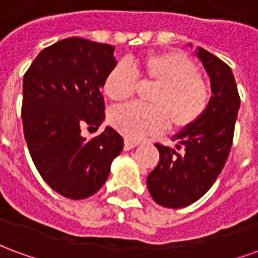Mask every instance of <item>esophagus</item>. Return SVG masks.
Returning <instances> with one entry per match:
<instances>
[{"label":"esophagus","mask_w":258,"mask_h":258,"mask_svg":"<svg viewBox=\"0 0 258 258\" xmlns=\"http://www.w3.org/2000/svg\"><path fill=\"white\" fill-rule=\"evenodd\" d=\"M137 145H138V142L125 140V141H124V151H130V149H134Z\"/></svg>","instance_id":"34e87169"}]
</instances>
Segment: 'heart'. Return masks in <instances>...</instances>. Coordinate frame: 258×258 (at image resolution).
Returning a JSON list of instances; mask_svg holds the SVG:
<instances>
[{
	"instance_id": "b5f03b06",
	"label": "heart",
	"mask_w": 258,
	"mask_h": 258,
	"mask_svg": "<svg viewBox=\"0 0 258 258\" xmlns=\"http://www.w3.org/2000/svg\"><path fill=\"white\" fill-rule=\"evenodd\" d=\"M156 87L149 95L151 105L128 103L109 113V121L130 140L155 135L166 128L181 131L192 127L205 114L210 102V90L199 76L192 59L179 51L149 53L133 66L118 62L103 81L109 99L123 102L134 95L138 78Z\"/></svg>"
}]
</instances>
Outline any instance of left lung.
I'll return each instance as SVG.
<instances>
[{"mask_svg":"<svg viewBox=\"0 0 258 258\" xmlns=\"http://www.w3.org/2000/svg\"><path fill=\"white\" fill-rule=\"evenodd\" d=\"M196 56L210 77L211 98L198 123L173 137L177 149L156 144L160 159L148 175V189L157 205L181 209L210 189L225 166L232 146L240 98L232 70L203 48Z\"/></svg>","mask_w":258,"mask_h":258,"instance_id":"8db88e82","label":"left lung"}]
</instances>
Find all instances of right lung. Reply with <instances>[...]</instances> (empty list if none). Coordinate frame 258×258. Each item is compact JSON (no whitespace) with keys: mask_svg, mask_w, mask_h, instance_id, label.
Here are the masks:
<instances>
[{"mask_svg":"<svg viewBox=\"0 0 258 258\" xmlns=\"http://www.w3.org/2000/svg\"><path fill=\"white\" fill-rule=\"evenodd\" d=\"M114 47L70 37L42 49L23 77L22 120L34 166L55 192L85 199L106 182L114 157L123 151L112 127L91 141L81 125L105 120L101 94L109 70L117 63Z\"/></svg>","mask_w":258,"mask_h":258,"instance_id":"1","label":"right lung"}]
</instances>
